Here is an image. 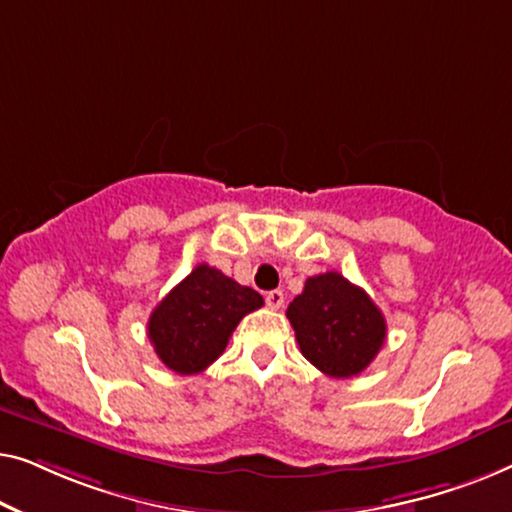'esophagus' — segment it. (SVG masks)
I'll return each mask as SVG.
<instances>
[{
  "mask_svg": "<svg viewBox=\"0 0 512 512\" xmlns=\"http://www.w3.org/2000/svg\"><path fill=\"white\" fill-rule=\"evenodd\" d=\"M264 299H266V306L273 308V311H278V308H283V304H285V294L280 292V290L266 292Z\"/></svg>",
  "mask_w": 512,
  "mask_h": 512,
  "instance_id": "esophagus-1",
  "label": "esophagus"
}]
</instances>
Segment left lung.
<instances>
[{
  "mask_svg": "<svg viewBox=\"0 0 512 512\" xmlns=\"http://www.w3.org/2000/svg\"><path fill=\"white\" fill-rule=\"evenodd\" d=\"M287 320L301 355L329 378L362 373L387 336L380 308L338 271L308 278L304 292L287 306Z\"/></svg>",
  "mask_w": 512,
  "mask_h": 512,
  "instance_id": "1",
  "label": "left lung"
}]
</instances>
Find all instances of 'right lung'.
I'll return each instance as SVG.
<instances>
[{"instance_id": "1", "label": "right lung", "mask_w": 512, "mask_h": 512, "mask_svg": "<svg viewBox=\"0 0 512 512\" xmlns=\"http://www.w3.org/2000/svg\"><path fill=\"white\" fill-rule=\"evenodd\" d=\"M262 306L253 287L199 264L150 313L148 338L167 369L192 376L211 366L236 325Z\"/></svg>"}]
</instances>
